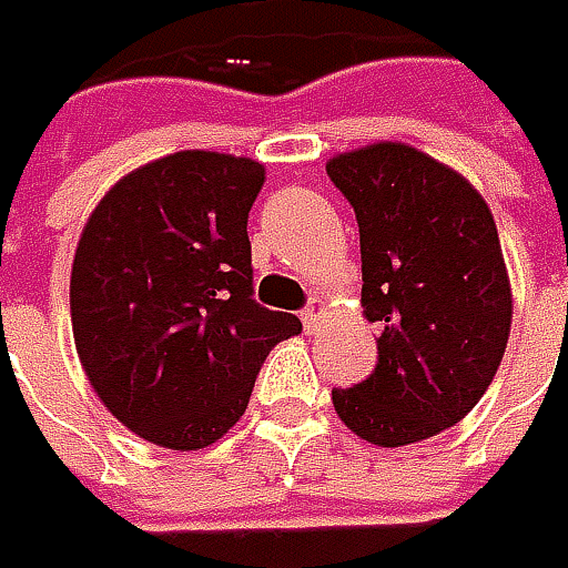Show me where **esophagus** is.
<instances>
[{
  "instance_id": "esophagus-1",
  "label": "esophagus",
  "mask_w": 568,
  "mask_h": 568,
  "mask_svg": "<svg viewBox=\"0 0 568 568\" xmlns=\"http://www.w3.org/2000/svg\"><path fill=\"white\" fill-rule=\"evenodd\" d=\"M321 317H324V302H321V298H312V302H308V308L302 312V324H305V331H317Z\"/></svg>"
}]
</instances>
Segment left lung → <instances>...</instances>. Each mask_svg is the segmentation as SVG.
Returning <instances> with one entry per match:
<instances>
[{
    "mask_svg": "<svg viewBox=\"0 0 568 568\" xmlns=\"http://www.w3.org/2000/svg\"><path fill=\"white\" fill-rule=\"evenodd\" d=\"M359 224L363 315L379 324L376 369L334 388V412L376 447L427 440L469 415L511 334V283L485 199L408 144L327 163Z\"/></svg>",
    "mask_w": 568,
    "mask_h": 568,
    "instance_id": "left-lung-1",
    "label": "left lung"
}]
</instances>
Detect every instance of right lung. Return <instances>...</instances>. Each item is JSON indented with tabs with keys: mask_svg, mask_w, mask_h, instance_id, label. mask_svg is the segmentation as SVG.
I'll return each mask as SVG.
<instances>
[{
	"mask_svg": "<svg viewBox=\"0 0 568 568\" xmlns=\"http://www.w3.org/2000/svg\"><path fill=\"white\" fill-rule=\"evenodd\" d=\"M263 180L247 156L170 153L85 221L70 273L77 353L102 405L156 447L221 440L263 359L302 331L253 298L247 215Z\"/></svg>",
	"mask_w": 568,
	"mask_h": 568,
	"instance_id": "right-lung-1",
	"label": "right lung"
}]
</instances>
